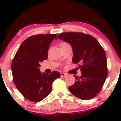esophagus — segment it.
<instances>
[{
  "instance_id": "obj_1",
  "label": "esophagus",
  "mask_w": 121,
  "mask_h": 121,
  "mask_svg": "<svg viewBox=\"0 0 121 121\" xmlns=\"http://www.w3.org/2000/svg\"><path fill=\"white\" fill-rule=\"evenodd\" d=\"M60 75H61V77H67V74L64 73H61Z\"/></svg>"
}]
</instances>
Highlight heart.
<instances>
[{
    "label": "heart",
    "mask_w": 121,
    "mask_h": 121,
    "mask_svg": "<svg viewBox=\"0 0 121 121\" xmlns=\"http://www.w3.org/2000/svg\"><path fill=\"white\" fill-rule=\"evenodd\" d=\"M66 44H68L67 43L62 42V43H61L60 44V47H61V46H64V45H66Z\"/></svg>",
    "instance_id": "1"
}]
</instances>
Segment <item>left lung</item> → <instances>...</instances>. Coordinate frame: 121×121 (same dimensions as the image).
Listing matches in <instances>:
<instances>
[{
	"label": "left lung",
	"instance_id": "8db88e82",
	"mask_svg": "<svg viewBox=\"0 0 121 121\" xmlns=\"http://www.w3.org/2000/svg\"><path fill=\"white\" fill-rule=\"evenodd\" d=\"M57 37L72 46V62L79 64L82 72L80 77L74 75L76 80L69 91L82 100L94 98L101 90L108 73L104 48L95 38L83 33L64 32Z\"/></svg>",
	"mask_w": 121,
	"mask_h": 121
}]
</instances>
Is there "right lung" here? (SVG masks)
I'll return each mask as SVG.
<instances>
[{"mask_svg": "<svg viewBox=\"0 0 121 121\" xmlns=\"http://www.w3.org/2000/svg\"><path fill=\"white\" fill-rule=\"evenodd\" d=\"M56 34L37 35L26 39L18 49L11 64L13 81L18 90L32 102L41 101L52 91V84L60 73H41L40 63L48 58L49 45Z\"/></svg>", "mask_w": 121, "mask_h": 121, "instance_id": "right-lung-1", "label": "right lung"}]
</instances>
